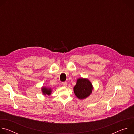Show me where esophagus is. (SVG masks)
<instances>
[{
    "mask_svg": "<svg viewBox=\"0 0 134 134\" xmlns=\"http://www.w3.org/2000/svg\"><path fill=\"white\" fill-rule=\"evenodd\" d=\"M63 85L64 86H67V82H63Z\"/></svg>",
    "mask_w": 134,
    "mask_h": 134,
    "instance_id": "1",
    "label": "esophagus"
}]
</instances>
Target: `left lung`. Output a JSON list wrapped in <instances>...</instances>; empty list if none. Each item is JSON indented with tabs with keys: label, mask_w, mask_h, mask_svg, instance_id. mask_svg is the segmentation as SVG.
Wrapping results in <instances>:
<instances>
[{
	"label": "left lung",
	"mask_w": 134,
	"mask_h": 134,
	"mask_svg": "<svg viewBox=\"0 0 134 134\" xmlns=\"http://www.w3.org/2000/svg\"><path fill=\"white\" fill-rule=\"evenodd\" d=\"M73 89L76 97L80 100H83L91 95L93 87L92 83L87 79L79 78Z\"/></svg>",
	"instance_id": "left-lung-1"
}]
</instances>
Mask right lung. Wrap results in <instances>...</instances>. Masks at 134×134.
<instances>
[{
  "mask_svg": "<svg viewBox=\"0 0 134 134\" xmlns=\"http://www.w3.org/2000/svg\"><path fill=\"white\" fill-rule=\"evenodd\" d=\"M41 91L42 92V94L47 96V95H50L52 93V90L51 88L47 87L46 86H42L41 88Z\"/></svg>",
  "mask_w": 134,
  "mask_h": 134,
  "instance_id": "obj_1",
  "label": "right lung"
}]
</instances>
